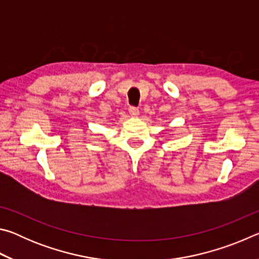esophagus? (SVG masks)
I'll list each match as a JSON object with an SVG mask.
<instances>
[{
    "mask_svg": "<svg viewBox=\"0 0 259 259\" xmlns=\"http://www.w3.org/2000/svg\"><path fill=\"white\" fill-rule=\"evenodd\" d=\"M129 114L131 116H137L139 114V109L134 107V106H131V107H129Z\"/></svg>",
    "mask_w": 259,
    "mask_h": 259,
    "instance_id": "34e87169",
    "label": "esophagus"
}]
</instances>
